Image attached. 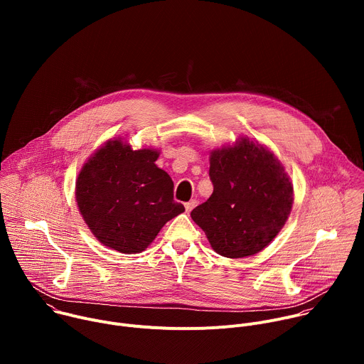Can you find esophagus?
I'll return each mask as SVG.
<instances>
[{"mask_svg":"<svg viewBox=\"0 0 364 364\" xmlns=\"http://www.w3.org/2000/svg\"><path fill=\"white\" fill-rule=\"evenodd\" d=\"M196 205H197V200H190V201H187V203L184 204V207H186V212H187V213H190V212L194 209Z\"/></svg>","mask_w":364,"mask_h":364,"instance_id":"1","label":"esophagus"}]
</instances>
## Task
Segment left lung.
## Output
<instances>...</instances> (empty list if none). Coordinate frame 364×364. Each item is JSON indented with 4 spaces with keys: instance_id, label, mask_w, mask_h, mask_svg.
Here are the masks:
<instances>
[{
    "instance_id": "1",
    "label": "left lung",
    "mask_w": 364,
    "mask_h": 364,
    "mask_svg": "<svg viewBox=\"0 0 364 364\" xmlns=\"http://www.w3.org/2000/svg\"><path fill=\"white\" fill-rule=\"evenodd\" d=\"M213 193L191 212L212 247L226 257L261 252L284 228L294 187L267 146L239 138L210 154Z\"/></svg>"
}]
</instances>
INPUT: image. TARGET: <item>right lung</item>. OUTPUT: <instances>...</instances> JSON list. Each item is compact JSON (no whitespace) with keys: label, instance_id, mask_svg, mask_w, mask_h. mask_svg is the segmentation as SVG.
Returning a JSON list of instances; mask_svg holds the SVG:
<instances>
[{"label":"right lung","instance_id":"add662e5","mask_svg":"<svg viewBox=\"0 0 364 364\" xmlns=\"http://www.w3.org/2000/svg\"><path fill=\"white\" fill-rule=\"evenodd\" d=\"M157 149H132L122 139L103 144L76 180L79 212L95 237L121 253H139L161 228L184 212L171 177L155 166Z\"/></svg>","mask_w":364,"mask_h":364}]
</instances>
